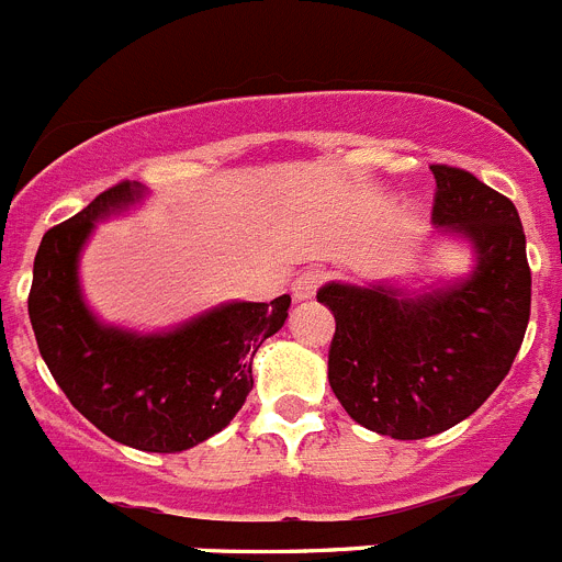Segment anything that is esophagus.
Segmentation results:
<instances>
[{
	"label": "esophagus",
	"mask_w": 562,
	"mask_h": 562,
	"mask_svg": "<svg viewBox=\"0 0 562 562\" xmlns=\"http://www.w3.org/2000/svg\"><path fill=\"white\" fill-rule=\"evenodd\" d=\"M321 286V272H304L292 281V299L295 301H310Z\"/></svg>",
	"instance_id": "obj_1"
}]
</instances>
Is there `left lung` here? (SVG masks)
I'll list each match as a JSON object with an SVG mask.
<instances>
[{"label": "left lung", "mask_w": 562, "mask_h": 562, "mask_svg": "<svg viewBox=\"0 0 562 562\" xmlns=\"http://www.w3.org/2000/svg\"><path fill=\"white\" fill-rule=\"evenodd\" d=\"M431 224L472 249L454 281L406 290L329 281V386L355 424L395 440L452 429L481 409L529 327L531 272L515 204L458 167L431 165Z\"/></svg>", "instance_id": "1"}]
</instances>
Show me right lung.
<instances>
[{"label": "right lung", "instance_id": "obj_1", "mask_svg": "<svg viewBox=\"0 0 562 562\" xmlns=\"http://www.w3.org/2000/svg\"><path fill=\"white\" fill-rule=\"evenodd\" d=\"M122 181L47 229L27 299L33 335L67 401L108 438L142 452H184L222 431L252 390V355L284 327L290 295L227 301L161 333L104 324L85 301L81 252L95 224L144 201Z\"/></svg>", "mask_w": 562, "mask_h": 562}]
</instances>
